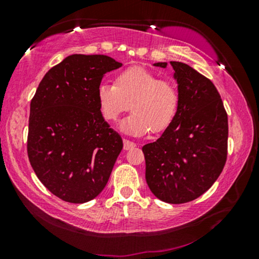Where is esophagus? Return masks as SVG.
<instances>
[{
    "label": "esophagus",
    "mask_w": 259,
    "mask_h": 259,
    "mask_svg": "<svg viewBox=\"0 0 259 259\" xmlns=\"http://www.w3.org/2000/svg\"><path fill=\"white\" fill-rule=\"evenodd\" d=\"M136 147V144L133 143V141H130L127 139H123V150H131V148Z\"/></svg>",
    "instance_id": "34e87169"
}]
</instances>
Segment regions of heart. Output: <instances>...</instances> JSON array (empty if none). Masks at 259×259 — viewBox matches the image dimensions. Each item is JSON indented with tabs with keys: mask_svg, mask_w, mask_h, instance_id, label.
<instances>
[{
	"mask_svg": "<svg viewBox=\"0 0 259 259\" xmlns=\"http://www.w3.org/2000/svg\"><path fill=\"white\" fill-rule=\"evenodd\" d=\"M179 91L169 79H159L143 67H130L116 74L114 84L101 83L97 100L102 116L114 122L130 109L133 113L121 123L127 133L158 134L171 126L179 106Z\"/></svg>",
	"mask_w": 259,
	"mask_h": 259,
	"instance_id": "heart-1",
	"label": "heart"
}]
</instances>
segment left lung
<instances>
[{
  "mask_svg": "<svg viewBox=\"0 0 259 259\" xmlns=\"http://www.w3.org/2000/svg\"><path fill=\"white\" fill-rule=\"evenodd\" d=\"M179 106L171 126L143 147L147 185L158 199L184 204L210 189L228 158V113L210 79L183 62L171 61ZM167 63L154 66L165 68Z\"/></svg>",
  "mask_w": 259,
  "mask_h": 259,
  "instance_id": "8db88e82",
  "label": "left lung"
}]
</instances>
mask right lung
I'll return each instance as SVG.
<instances>
[{
	"label": "right lung",
	"instance_id": "obj_1",
	"mask_svg": "<svg viewBox=\"0 0 259 259\" xmlns=\"http://www.w3.org/2000/svg\"><path fill=\"white\" fill-rule=\"evenodd\" d=\"M122 63L73 54L46 73L30 101L27 152L40 182L60 199L82 204L104 190L122 139L102 116L97 90Z\"/></svg>",
	"mask_w": 259,
	"mask_h": 259
}]
</instances>
